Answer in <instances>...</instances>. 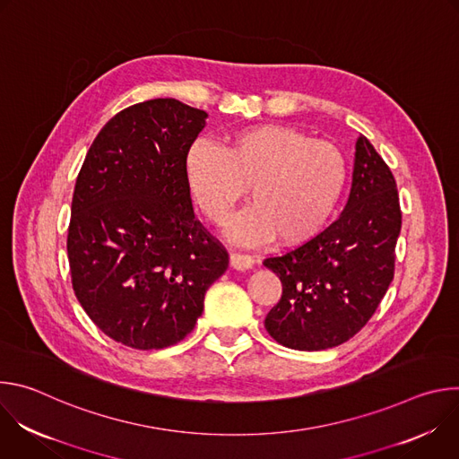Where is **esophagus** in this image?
I'll return each mask as SVG.
<instances>
[{"label":"esophagus","mask_w":459,"mask_h":459,"mask_svg":"<svg viewBox=\"0 0 459 459\" xmlns=\"http://www.w3.org/2000/svg\"><path fill=\"white\" fill-rule=\"evenodd\" d=\"M254 265V257L245 252H232L230 254V267L236 271H247Z\"/></svg>","instance_id":"34e87169"}]
</instances>
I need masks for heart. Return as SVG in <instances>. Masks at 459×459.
I'll list each match as a JSON object with an SVG mask.
<instances>
[{
  "instance_id": "b5f03b06",
  "label": "heart",
  "mask_w": 459,
  "mask_h": 459,
  "mask_svg": "<svg viewBox=\"0 0 459 459\" xmlns=\"http://www.w3.org/2000/svg\"><path fill=\"white\" fill-rule=\"evenodd\" d=\"M185 169L194 200L216 225L229 221L248 188L254 205L230 229L245 243L274 234L281 243L308 239L331 218L347 181L334 143L285 125L234 130L221 149L195 142Z\"/></svg>"
}]
</instances>
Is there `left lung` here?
Segmentation results:
<instances>
[{
  "label": "left lung",
  "instance_id": "left-lung-1",
  "mask_svg": "<svg viewBox=\"0 0 459 459\" xmlns=\"http://www.w3.org/2000/svg\"><path fill=\"white\" fill-rule=\"evenodd\" d=\"M402 209L396 179L359 134L352 188L342 216L264 265L281 280L267 333L294 351H325L354 338L394 278Z\"/></svg>",
  "mask_w": 459,
  "mask_h": 459
}]
</instances>
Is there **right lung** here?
I'll return each mask as SVG.
<instances>
[{
	"mask_svg": "<svg viewBox=\"0 0 459 459\" xmlns=\"http://www.w3.org/2000/svg\"><path fill=\"white\" fill-rule=\"evenodd\" d=\"M207 112L158 98L117 112L76 179L67 254L73 289L98 329L138 351L176 345L229 269L195 220L186 154Z\"/></svg>",
	"mask_w": 459,
	"mask_h": 459,
	"instance_id": "right-lung-1",
	"label": "right lung"
}]
</instances>
